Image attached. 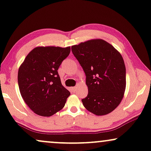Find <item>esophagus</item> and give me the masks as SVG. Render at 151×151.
Instances as JSON below:
<instances>
[{
  "mask_svg": "<svg viewBox=\"0 0 151 151\" xmlns=\"http://www.w3.org/2000/svg\"><path fill=\"white\" fill-rule=\"evenodd\" d=\"M71 90H72V92H75L76 91H77V87H72V88H71Z\"/></svg>",
  "mask_w": 151,
  "mask_h": 151,
  "instance_id": "34e87169",
  "label": "esophagus"
}]
</instances>
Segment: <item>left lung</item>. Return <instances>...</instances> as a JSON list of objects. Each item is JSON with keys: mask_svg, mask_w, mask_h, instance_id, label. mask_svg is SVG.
I'll return each instance as SVG.
<instances>
[{"mask_svg": "<svg viewBox=\"0 0 151 151\" xmlns=\"http://www.w3.org/2000/svg\"><path fill=\"white\" fill-rule=\"evenodd\" d=\"M74 57L86 74L88 95L81 100L96 115L113 111L126 88V68L121 54L103 39H92L72 46Z\"/></svg>", "mask_w": 151, "mask_h": 151, "instance_id": "8db88e82", "label": "left lung"}]
</instances>
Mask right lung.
Instances as JSON below:
<instances>
[{
    "label": "right lung",
    "mask_w": 151,
    "mask_h": 151,
    "mask_svg": "<svg viewBox=\"0 0 151 151\" xmlns=\"http://www.w3.org/2000/svg\"><path fill=\"white\" fill-rule=\"evenodd\" d=\"M70 52V47H36L19 67V91L36 115L50 117L64 108L70 92L62 85L58 70Z\"/></svg>",
    "instance_id": "add662e5"
}]
</instances>
